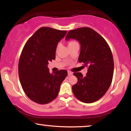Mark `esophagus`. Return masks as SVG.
Segmentation results:
<instances>
[{"instance_id":"esophagus-1","label":"esophagus","mask_w":131,"mask_h":131,"mask_svg":"<svg viewBox=\"0 0 131 131\" xmlns=\"http://www.w3.org/2000/svg\"><path fill=\"white\" fill-rule=\"evenodd\" d=\"M68 75H69V76H70L71 75H73V73L70 71H68Z\"/></svg>"}]
</instances>
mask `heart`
I'll use <instances>...</instances> for the list:
<instances>
[{
    "mask_svg": "<svg viewBox=\"0 0 131 131\" xmlns=\"http://www.w3.org/2000/svg\"><path fill=\"white\" fill-rule=\"evenodd\" d=\"M77 43L76 42H75V41H73V40H72V41H70V42L69 43V45H72V44H73V43ZM60 43H58V45H57V48H56V50L57 51V50L58 49V48H59V47H60Z\"/></svg>",
    "mask_w": 131,
    "mask_h": 131,
    "instance_id": "obj_1",
    "label": "heart"
}]
</instances>
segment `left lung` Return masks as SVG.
I'll use <instances>...</instances> for the list:
<instances>
[{
    "mask_svg": "<svg viewBox=\"0 0 131 131\" xmlns=\"http://www.w3.org/2000/svg\"><path fill=\"white\" fill-rule=\"evenodd\" d=\"M75 39L81 45L78 61L88 67L85 76L74 73L78 82L72 86L74 96L80 101L92 103L100 100L112 83L114 61L112 51L101 35L89 27L70 30L66 39Z\"/></svg>",
    "mask_w": 131,
    "mask_h": 131,
    "instance_id": "left-lung-1",
    "label": "left lung"
}]
</instances>
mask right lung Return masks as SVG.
<instances>
[{
  "instance_id": "1",
  "label": "right lung",
  "mask_w": 131,
  "mask_h": 131,
  "mask_svg": "<svg viewBox=\"0 0 131 131\" xmlns=\"http://www.w3.org/2000/svg\"><path fill=\"white\" fill-rule=\"evenodd\" d=\"M67 32L41 27L23 48L18 63L19 81L26 95L35 103L45 104L55 99L67 76L66 70L50 74L47 67L49 61L55 59L57 45Z\"/></svg>"
}]
</instances>
